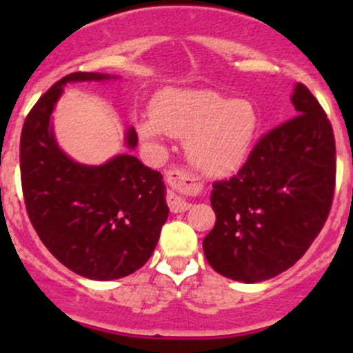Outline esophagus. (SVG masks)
Masks as SVG:
<instances>
[{"instance_id":"obj_1","label":"esophagus","mask_w":353,"mask_h":353,"mask_svg":"<svg viewBox=\"0 0 353 353\" xmlns=\"http://www.w3.org/2000/svg\"><path fill=\"white\" fill-rule=\"evenodd\" d=\"M165 179L170 186V191L167 193V205H169L170 212H186V210L190 208V203L181 196L179 191L190 190V188L194 186L193 176H191L186 169H183V167H170L165 172Z\"/></svg>"}]
</instances>
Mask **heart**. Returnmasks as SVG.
Segmentation results:
<instances>
[{
    "instance_id": "1",
    "label": "heart",
    "mask_w": 353,
    "mask_h": 353,
    "mask_svg": "<svg viewBox=\"0 0 353 353\" xmlns=\"http://www.w3.org/2000/svg\"><path fill=\"white\" fill-rule=\"evenodd\" d=\"M137 130L145 140H188V155L201 172L225 176L248 157L258 114L251 102L215 90H170L155 99L152 116L138 119Z\"/></svg>"
}]
</instances>
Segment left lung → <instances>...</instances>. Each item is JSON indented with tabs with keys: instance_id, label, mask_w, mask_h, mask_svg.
<instances>
[{
	"instance_id": "obj_1",
	"label": "left lung",
	"mask_w": 353,
	"mask_h": 353,
	"mask_svg": "<svg viewBox=\"0 0 353 353\" xmlns=\"http://www.w3.org/2000/svg\"><path fill=\"white\" fill-rule=\"evenodd\" d=\"M297 116L263 134L230 179L215 181V227L206 261L237 282L256 283L290 268L321 232L336 177L334 134L305 85L292 95Z\"/></svg>"
}]
</instances>
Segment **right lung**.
I'll return each instance as SVG.
<instances>
[{
  "label": "right lung",
  "instance_id": "1",
  "mask_svg": "<svg viewBox=\"0 0 353 353\" xmlns=\"http://www.w3.org/2000/svg\"><path fill=\"white\" fill-rule=\"evenodd\" d=\"M105 78L78 71L56 81L27 114L20 138L25 208L39 239L71 272L102 282L141 268L169 215L162 174L137 157L81 165L56 145L49 121L63 85ZM126 143L137 147L133 128Z\"/></svg>",
  "mask_w": 353,
  "mask_h": 353
}]
</instances>
